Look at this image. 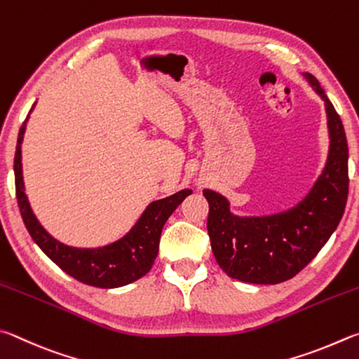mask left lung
Instances as JSON below:
<instances>
[{
	"label": "left lung",
	"instance_id": "8db88e82",
	"mask_svg": "<svg viewBox=\"0 0 359 359\" xmlns=\"http://www.w3.org/2000/svg\"><path fill=\"white\" fill-rule=\"evenodd\" d=\"M304 77L325 100L331 137L325 172L309 196L282 215L236 217L222 196L203 191L216 262L230 278L249 284H279L297 276L330 240L347 205L348 144L342 119L318 80L311 74Z\"/></svg>",
	"mask_w": 359,
	"mask_h": 359
}]
</instances>
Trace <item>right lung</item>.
Here are the masks:
<instances>
[{
	"mask_svg": "<svg viewBox=\"0 0 359 359\" xmlns=\"http://www.w3.org/2000/svg\"><path fill=\"white\" fill-rule=\"evenodd\" d=\"M28 119V116H27ZM27 119L22 124L17 138L14 173L15 196L20 208L25 227L29 231L34 243L42 249L50 260L55 262L62 271L72 276L79 282L99 288H116L130 284L147 274L157 257L159 240L163 224L183 200L191 196V189L173 194L172 197L151 203L138 222L128 235L110 246L99 249H75L65 246L50 236L37 222L31 211L28 197L25 194L22 173V140Z\"/></svg>",
	"mask_w": 359,
	"mask_h": 359,
	"instance_id": "obj_1",
	"label": "right lung"
}]
</instances>
